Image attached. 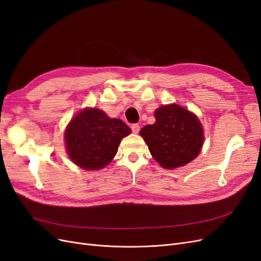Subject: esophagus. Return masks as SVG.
<instances>
[{"label": "esophagus", "mask_w": 261, "mask_h": 261, "mask_svg": "<svg viewBox=\"0 0 261 261\" xmlns=\"http://www.w3.org/2000/svg\"><path fill=\"white\" fill-rule=\"evenodd\" d=\"M130 128H132V132H133V133L137 134V133L139 132V129H140V126H139L138 124H132V125H130Z\"/></svg>", "instance_id": "1"}]
</instances>
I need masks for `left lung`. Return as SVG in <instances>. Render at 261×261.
<instances>
[{
    "label": "left lung",
    "mask_w": 261,
    "mask_h": 261,
    "mask_svg": "<svg viewBox=\"0 0 261 261\" xmlns=\"http://www.w3.org/2000/svg\"><path fill=\"white\" fill-rule=\"evenodd\" d=\"M154 117L155 123L141 128L140 135L161 167H183L199 154L203 130L193 113L177 105H170L158 109Z\"/></svg>",
    "instance_id": "1"
}]
</instances>
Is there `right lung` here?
Wrapping results in <instances>:
<instances>
[{"mask_svg":"<svg viewBox=\"0 0 261 261\" xmlns=\"http://www.w3.org/2000/svg\"><path fill=\"white\" fill-rule=\"evenodd\" d=\"M129 133L130 128L123 121L110 118L101 110H84L66 128L68 155L85 170L105 168L116 154L122 138Z\"/></svg>","mask_w":261,"mask_h":261,"instance_id":"right-lung-1","label":"right lung"}]
</instances>
